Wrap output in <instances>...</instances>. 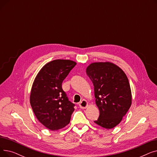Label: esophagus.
<instances>
[{"instance_id":"34e87169","label":"esophagus","mask_w":157,"mask_h":157,"mask_svg":"<svg viewBox=\"0 0 157 157\" xmlns=\"http://www.w3.org/2000/svg\"><path fill=\"white\" fill-rule=\"evenodd\" d=\"M79 108L81 109H85L86 108L88 105V103L86 100H83L81 102H79Z\"/></svg>"}]
</instances>
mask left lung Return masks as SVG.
Wrapping results in <instances>:
<instances>
[{
    "label": "left lung",
    "mask_w": 157,
    "mask_h": 157,
    "mask_svg": "<svg viewBox=\"0 0 157 157\" xmlns=\"http://www.w3.org/2000/svg\"><path fill=\"white\" fill-rule=\"evenodd\" d=\"M94 86L95 104L100 111L97 125L106 129L118 125L132 104V92L125 73L110 62H94L86 67Z\"/></svg>",
    "instance_id": "obj_1"
}]
</instances>
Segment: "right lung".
Returning <instances> with one entry per match:
<instances>
[{"label":"right lung","mask_w":157,"mask_h":157,"mask_svg":"<svg viewBox=\"0 0 157 157\" xmlns=\"http://www.w3.org/2000/svg\"><path fill=\"white\" fill-rule=\"evenodd\" d=\"M76 62L57 59L46 63L33 82L30 102L37 120L55 131L67 125L74 111L62 88V83Z\"/></svg>","instance_id":"1"}]
</instances>
